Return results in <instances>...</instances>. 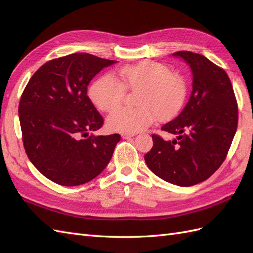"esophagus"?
I'll return each mask as SVG.
<instances>
[{
    "instance_id": "obj_1",
    "label": "esophagus",
    "mask_w": 253,
    "mask_h": 253,
    "mask_svg": "<svg viewBox=\"0 0 253 253\" xmlns=\"http://www.w3.org/2000/svg\"><path fill=\"white\" fill-rule=\"evenodd\" d=\"M135 134H133V133H122L121 134V137L124 139H127V138H129V137H133Z\"/></svg>"
}]
</instances>
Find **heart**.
Listing matches in <instances>:
<instances>
[{"label":"heart","instance_id":"heart-1","mask_svg":"<svg viewBox=\"0 0 253 253\" xmlns=\"http://www.w3.org/2000/svg\"><path fill=\"white\" fill-rule=\"evenodd\" d=\"M98 79L89 90L90 100L103 112H111L124 100L126 90H138L137 108H121L111 113L106 126L114 132L136 133L151 126L156 116L168 119L177 114L187 96L185 78L156 62L126 65Z\"/></svg>","mask_w":253,"mask_h":253}]
</instances>
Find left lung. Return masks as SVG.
Here are the masks:
<instances>
[{"instance_id":"1","label":"left lung","mask_w":253,"mask_h":253,"mask_svg":"<svg viewBox=\"0 0 253 253\" xmlns=\"http://www.w3.org/2000/svg\"><path fill=\"white\" fill-rule=\"evenodd\" d=\"M173 56L190 65L192 93L178 116L162 126L176 139L166 141L153 134V147L144 160L158 177L190 187L208 179L224 163L237 128L239 109L223 68L192 51H176Z\"/></svg>"}]
</instances>
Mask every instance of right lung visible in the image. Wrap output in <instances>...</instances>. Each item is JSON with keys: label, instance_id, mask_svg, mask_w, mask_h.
Listing matches in <instances>:
<instances>
[{"label": "right lung", "instance_id": "add662e5", "mask_svg": "<svg viewBox=\"0 0 253 253\" xmlns=\"http://www.w3.org/2000/svg\"><path fill=\"white\" fill-rule=\"evenodd\" d=\"M116 62L85 52L52 59L23 90L19 118L25 152L38 171L58 185H83L110 163L121 137L88 135L104 120L87 96V86Z\"/></svg>", "mask_w": 253, "mask_h": 253}]
</instances>
